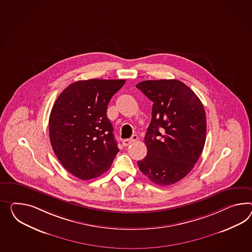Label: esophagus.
I'll return each instance as SVG.
<instances>
[{
	"mask_svg": "<svg viewBox=\"0 0 252 252\" xmlns=\"http://www.w3.org/2000/svg\"><path fill=\"white\" fill-rule=\"evenodd\" d=\"M137 139H138V136L137 135H133L129 139H124L123 141V146H128L129 144H131L132 142L137 141Z\"/></svg>",
	"mask_w": 252,
	"mask_h": 252,
	"instance_id": "esophagus-1",
	"label": "esophagus"
}]
</instances>
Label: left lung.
<instances>
[{"instance_id":"obj_1","label":"left lung","mask_w":252,"mask_h":252,"mask_svg":"<svg viewBox=\"0 0 252 252\" xmlns=\"http://www.w3.org/2000/svg\"><path fill=\"white\" fill-rule=\"evenodd\" d=\"M136 88L154 102L144 137L147 155L138 166L156 185H173L191 172L203 152L204 106L194 91L176 79L146 80Z\"/></svg>"}]
</instances>
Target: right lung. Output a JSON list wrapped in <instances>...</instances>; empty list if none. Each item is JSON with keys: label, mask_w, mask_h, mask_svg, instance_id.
<instances>
[{"label": "right lung", "mask_w": 252, "mask_h": 252, "mask_svg": "<svg viewBox=\"0 0 252 252\" xmlns=\"http://www.w3.org/2000/svg\"><path fill=\"white\" fill-rule=\"evenodd\" d=\"M125 82L124 79L79 80L62 91L52 108V148L61 164L79 179L101 175L119 153L107 108Z\"/></svg>", "instance_id": "obj_1"}]
</instances>
